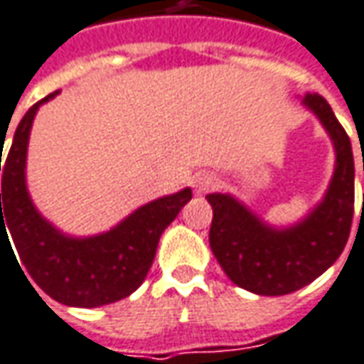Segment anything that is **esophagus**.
Wrapping results in <instances>:
<instances>
[{
    "label": "esophagus",
    "mask_w": 364,
    "mask_h": 364,
    "mask_svg": "<svg viewBox=\"0 0 364 364\" xmlns=\"http://www.w3.org/2000/svg\"><path fill=\"white\" fill-rule=\"evenodd\" d=\"M218 186V176L213 171H200L195 178V188L198 195H207Z\"/></svg>",
    "instance_id": "1"
}]
</instances>
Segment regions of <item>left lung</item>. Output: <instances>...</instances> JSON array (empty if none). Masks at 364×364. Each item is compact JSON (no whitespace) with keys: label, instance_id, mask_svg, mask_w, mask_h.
<instances>
[{"label":"left lung","instance_id":"8db88e82","mask_svg":"<svg viewBox=\"0 0 364 364\" xmlns=\"http://www.w3.org/2000/svg\"><path fill=\"white\" fill-rule=\"evenodd\" d=\"M304 105L321 119L336 146V171L325 198L299 225L273 230L230 195L207 196L213 207L209 245L225 275L261 296L296 292L331 267L350 236L354 218V157L346 130L321 95ZM364 169V168H363Z\"/></svg>","mask_w":364,"mask_h":364}]
</instances>
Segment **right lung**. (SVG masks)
I'll return each instance as SVG.
<instances>
[{
  "label": "right lung",
  "mask_w": 364,
  "mask_h": 364,
  "mask_svg": "<svg viewBox=\"0 0 364 364\" xmlns=\"http://www.w3.org/2000/svg\"><path fill=\"white\" fill-rule=\"evenodd\" d=\"M55 92L35 103L20 119L4 164L0 153V171H4L0 247L4 240L8 248L12 247L7 236L10 229L24 269L53 300L68 306L112 304L130 296L143 284L153 265L161 232L193 198V191L184 188L176 195L146 203L114 230L92 238H70L58 232L49 221L41 218L24 182L26 146L33 119L41 103L49 101Z\"/></svg>",
  "instance_id": "obj_1"
}]
</instances>
